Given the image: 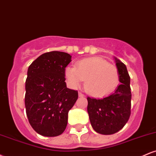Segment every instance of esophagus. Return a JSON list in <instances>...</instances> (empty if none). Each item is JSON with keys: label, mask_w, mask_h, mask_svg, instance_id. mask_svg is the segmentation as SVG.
<instances>
[{"label": "esophagus", "mask_w": 156, "mask_h": 156, "mask_svg": "<svg viewBox=\"0 0 156 156\" xmlns=\"http://www.w3.org/2000/svg\"><path fill=\"white\" fill-rule=\"evenodd\" d=\"M78 96H79V97H84L85 95H84V94H83V93H81V92H78Z\"/></svg>", "instance_id": "obj_1"}]
</instances>
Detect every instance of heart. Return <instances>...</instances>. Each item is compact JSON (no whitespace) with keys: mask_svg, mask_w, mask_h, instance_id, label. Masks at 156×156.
<instances>
[{"mask_svg":"<svg viewBox=\"0 0 156 156\" xmlns=\"http://www.w3.org/2000/svg\"><path fill=\"white\" fill-rule=\"evenodd\" d=\"M64 73L71 87L78 88L86 80L85 88L87 92L98 98L114 92L119 82L117 67L99 57L80 60L76 67H66Z\"/></svg>","mask_w":156,"mask_h":156,"instance_id":"b5f03b06","label":"heart"}]
</instances>
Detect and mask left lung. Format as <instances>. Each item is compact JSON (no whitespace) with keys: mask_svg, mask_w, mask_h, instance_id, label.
<instances>
[{"mask_svg":"<svg viewBox=\"0 0 156 156\" xmlns=\"http://www.w3.org/2000/svg\"><path fill=\"white\" fill-rule=\"evenodd\" d=\"M115 60L120 85L114 92L102 99L87 98V112L91 125L97 133L103 135H111L120 130L130 116V76L126 66L116 58Z\"/></svg>","mask_w":156,"mask_h":156,"instance_id":"1","label":"left lung"}]
</instances>
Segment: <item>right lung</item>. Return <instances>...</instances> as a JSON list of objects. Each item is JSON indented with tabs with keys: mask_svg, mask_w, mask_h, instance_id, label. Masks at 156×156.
<instances>
[{
	"mask_svg": "<svg viewBox=\"0 0 156 156\" xmlns=\"http://www.w3.org/2000/svg\"><path fill=\"white\" fill-rule=\"evenodd\" d=\"M71 55L64 52L43 53L29 66L26 81L25 105L28 122L37 133L57 136L67 125L68 112L78 98L67 88L65 68Z\"/></svg>",
	"mask_w": 156,
	"mask_h": 156,
	"instance_id": "1",
	"label": "right lung"
}]
</instances>
